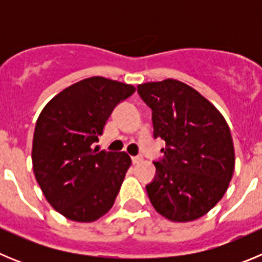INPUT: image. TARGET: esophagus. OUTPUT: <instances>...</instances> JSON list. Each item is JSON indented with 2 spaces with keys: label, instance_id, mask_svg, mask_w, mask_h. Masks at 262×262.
Returning a JSON list of instances; mask_svg holds the SVG:
<instances>
[{
  "label": "esophagus",
  "instance_id": "34e87169",
  "mask_svg": "<svg viewBox=\"0 0 262 262\" xmlns=\"http://www.w3.org/2000/svg\"><path fill=\"white\" fill-rule=\"evenodd\" d=\"M131 160H133V164H138L142 161V156H133Z\"/></svg>",
  "mask_w": 262,
  "mask_h": 262
}]
</instances>
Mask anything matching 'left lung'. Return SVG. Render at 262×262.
<instances>
[{
  "label": "left lung",
  "instance_id": "left-lung-1",
  "mask_svg": "<svg viewBox=\"0 0 262 262\" xmlns=\"http://www.w3.org/2000/svg\"><path fill=\"white\" fill-rule=\"evenodd\" d=\"M152 110L154 138L165 142L145 186L156 211L173 222L203 216L226 193L235 151L223 115L196 90L177 80L138 85Z\"/></svg>",
  "mask_w": 262,
  "mask_h": 262
}]
</instances>
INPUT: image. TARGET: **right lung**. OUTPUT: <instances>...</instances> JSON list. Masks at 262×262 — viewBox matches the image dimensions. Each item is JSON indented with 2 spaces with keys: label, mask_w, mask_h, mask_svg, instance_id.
Segmentation results:
<instances>
[{
  "label": "right lung",
  "mask_w": 262,
  "mask_h": 262,
  "mask_svg": "<svg viewBox=\"0 0 262 262\" xmlns=\"http://www.w3.org/2000/svg\"><path fill=\"white\" fill-rule=\"evenodd\" d=\"M134 92L119 81L86 78L51 99L36 120V181L50 205L71 221L94 222L114 205L131 159L93 144L113 110Z\"/></svg>",
  "instance_id": "add662e5"
}]
</instances>
